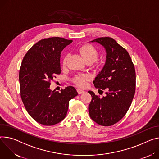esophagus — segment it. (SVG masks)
Masks as SVG:
<instances>
[{
  "instance_id": "1",
  "label": "esophagus",
  "mask_w": 159,
  "mask_h": 159,
  "mask_svg": "<svg viewBox=\"0 0 159 159\" xmlns=\"http://www.w3.org/2000/svg\"><path fill=\"white\" fill-rule=\"evenodd\" d=\"M77 93H78L79 94H82V93H84V91L82 90V89H77Z\"/></svg>"
}]
</instances>
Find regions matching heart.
<instances>
[{"instance_id":"obj_1","label":"heart","mask_w":159,"mask_h":159,"mask_svg":"<svg viewBox=\"0 0 159 159\" xmlns=\"http://www.w3.org/2000/svg\"><path fill=\"white\" fill-rule=\"evenodd\" d=\"M79 52L84 57L86 62H91L92 63L96 61L99 56V51L98 49L90 44H85L81 46L79 49ZM68 58V55L66 54L63 60V65H66ZM89 79V76L86 74H81L75 75L74 78V82L80 87H84L86 85V82Z\"/></svg>"}]
</instances>
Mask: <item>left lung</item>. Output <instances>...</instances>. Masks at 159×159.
Returning a JSON list of instances; mask_svg holds the SVG:
<instances>
[{
	"label": "left lung",
	"instance_id": "8db88e82",
	"mask_svg": "<svg viewBox=\"0 0 159 159\" xmlns=\"http://www.w3.org/2000/svg\"><path fill=\"white\" fill-rule=\"evenodd\" d=\"M91 42L106 49L105 65L93 84L102 93L107 92L105 96L100 98L88 91L92 96L89 113L99 125L110 126L124 117L131 105L136 89L134 65L128 52L113 38L100 37Z\"/></svg>",
	"mask_w": 159,
	"mask_h": 159
}]
</instances>
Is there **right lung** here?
Wrapping results in <instances>:
<instances>
[{"mask_svg":"<svg viewBox=\"0 0 159 159\" xmlns=\"http://www.w3.org/2000/svg\"><path fill=\"white\" fill-rule=\"evenodd\" d=\"M72 42L62 37L43 39L25 55L20 70V95L30 116L44 125H53L66 117L69 101L78 93L68 86L61 92L49 89L51 81L61 74L60 54Z\"/></svg>","mask_w":159,"mask_h":159,"instance_id":"right-lung-1","label":"right lung"}]
</instances>
